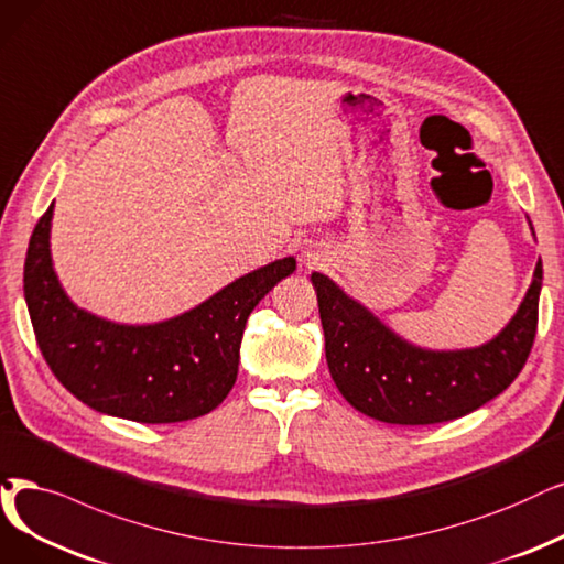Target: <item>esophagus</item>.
Returning a JSON list of instances; mask_svg holds the SVG:
<instances>
[{
	"label": "esophagus",
	"mask_w": 564,
	"mask_h": 564,
	"mask_svg": "<svg viewBox=\"0 0 564 564\" xmlns=\"http://www.w3.org/2000/svg\"><path fill=\"white\" fill-rule=\"evenodd\" d=\"M317 261H319V254H310V252L305 254V263H307V265H314Z\"/></svg>",
	"instance_id": "1"
}]
</instances>
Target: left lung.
<instances>
[{"label":"left lung","mask_w":564,"mask_h":564,"mask_svg":"<svg viewBox=\"0 0 564 564\" xmlns=\"http://www.w3.org/2000/svg\"><path fill=\"white\" fill-rule=\"evenodd\" d=\"M542 280V261H536L521 305L488 343L427 349L404 340L328 275L312 273L337 391L360 414L398 425H431L479 410L525 366L536 333Z\"/></svg>","instance_id":"obj_1"}]
</instances>
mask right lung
I'll return each instance as SVG.
<instances>
[{
  "label": "right lung",
  "instance_id": "right-lung-1",
  "mask_svg": "<svg viewBox=\"0 0 564 564\" xmlns=\"http://www.w3.org/2000/svg\"><path fill=\"white\" fill-rule=\"evenodd\" d=\"M53 204L25 259V301L46 364L87 408L139 423H175L213 412L236 384L250 312L296 259L270 261L177 317L120 324L78 307L53 265Z\"/></svg>",
  "mask_w": 564,
  "mask_h": 564
}]
</instances>
